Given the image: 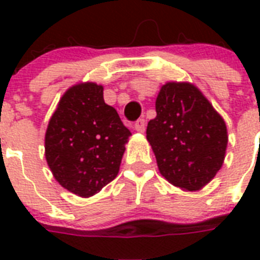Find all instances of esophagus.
Wrapping results in <instances>:
<instances>
[{
  "label": "esophagus",
  "mask_w": 260,
  "mask_h": 260,
  "mask_svg": "<svg viewBox=\"0 0 260 260\" xmlns=\"http://www.w3.org/2000/svg\"><path fill=\"white\" fill-rule=\"evenodd\" d=\"M135 131L140 132V134H143L146 131V120L144 118H139L138 121L135 122Z\"/></svg>",
  "instance_id": "1"
}]
</instances>
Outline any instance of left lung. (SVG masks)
I'll use <instances>...</instances> for the list:
<instances>
[{"label": "left lung", "mask_w": 260, "mask_h": 260, "mask_svg": "<svg viewBox=\"0 0 260 260\" xmlns=\"http://www.w3.org/2000/svg\"><path fill=\"white\" fill-rule=\"evenodd\" d=\"M156 117L147 125L159 173L186 191L206 186L225 159L228 132L221 114L196 85L167 82L155 101Z\"/></svg>", "instance_id": "left-lung-1"}]
</instances>
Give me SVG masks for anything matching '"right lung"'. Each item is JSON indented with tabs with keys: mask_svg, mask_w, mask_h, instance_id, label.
<instances>
[{
	"mask_svg": "<svg viewBox=\"0 0 260 260\" xmlns=\"http://www.w3.org/2000/svg\"><path fill=\"white\" fill-rule=\"evenodd\" d=\"M131 135L104 101L102 85L77 83L64 91L48 121L47 165L59 185L89 198L117 177Z\"/></svg>",
	"mask_w": 260,
	"mask_h": 260,
	"instance_id": "obj_1",
	"label": "right lung"
}]
</instances>
